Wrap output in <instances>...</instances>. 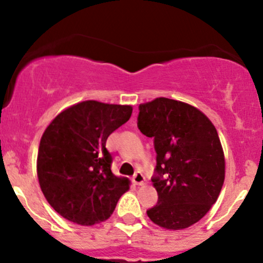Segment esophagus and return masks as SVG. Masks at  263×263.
Here are the masks:
<instances>
[{
  "label": "esophagus",
  "mask_w": 263,
  "mask_h": 263,
  "mask_svg": "<svg viewBox=\"0 0 263 263\" xmlns=\"http://www.w3.org/2000/svg\"><path fill=\"white\" fill-rule=\"evenodd\" d=\"M132 180H134V183L136 184V185H143L144 183H146V178H144V176L142 173H136L134 178H132Z\"/></svg>",
  "instance_id": "obj_1"
}]
</instances>
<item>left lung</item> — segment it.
<instances>
[{
  "label": "left lung",
  "mask_w": 263,
  "mask_h": 263,
  "mask_svg": "<svg viewBox=\"0 0 263 263\" xmlns=\"http://www.w3.org/2000/svg\"><path fill=\"white\" fill-rule=\"evenodd\" d=\"M138 128L155 138L158 203L151 221L183 230L203 219L225 180V156L218 131L199 108L167 98L140 105Z\"/></svg>",
  "instance_id": "obj_1"
}]
</instances>
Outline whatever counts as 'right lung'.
<instances>
[{
  "mask_svg": "<svg viewBox=\"0 0 263 263\" xmlns=\"http://www.w3.org/2000/svg\"><path fill=\"white\" fill-rule=\"evenodd\" d=\"M131 105L86 100L66 107L41 138L37 176L45 199L63 218L78 225L100 224L129 189L115 176L106 140L127 122Z\"/></svg>",
  "mask_w": 263,
  "mask_h": 263,
  "instance_id": "obj_1",
  "label": "right lung"
}]
</instances>
